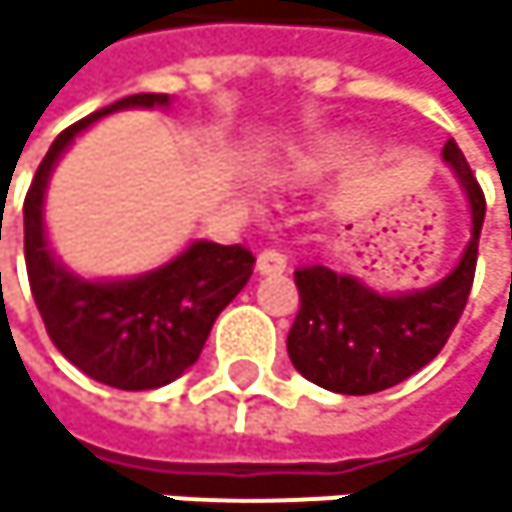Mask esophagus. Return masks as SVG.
Masks as SVG:
<instances>
[{"label":"esophagus","mask_w":512,"mask_h":512,"mask_svg":"<svg viewBox=\"0 0 512 512\" xmlns=\"http://www.w3.org/2000/svg\"><path fill=\"white\" fill-rule=\"evenodd\" d=\"M285 267H288L285 254H279V251H273V248H264V251L258 254V273H261V276H276V273H282Z\"/></svg>","instance_id":"1"}]
</instances>
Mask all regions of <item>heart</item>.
I'll return each mask as SVG.
<instances>
[{
	"instance_id": "heart-1",
	"label": "heart",
	"mask_w": 512,
	"mask_h": 512,
	"mask_svg": "<svg viewBox=\"0 0 512 512\" xmlns=\"http://www.w3.org/2000/svg\"><path fill=\"white\" fill-rule=\"evenodd\" d=\"M341 156V144H316L310 150H301L298 156H291L288 171L298 174V178H307V174H319L328 165H334Z\"/></svg>"
}]
</instances>
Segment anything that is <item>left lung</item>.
Instances as JSON below:
<instances>
[{"label":"left lung","instance_id":"left-lung-1","mask_svg":"<svg viewBox=\"0 0 512 512\" xmlns=\"http://www.w3.org/2000/svg\"><path fill=\"white\" fill-rule=\"evenodd\" d=\"M442 159L458 174L473 214L461 261L439 282L399 294H381L322 264L294 270L301 310L288 331V356L307 381L344 396L381 393L433 362L455 331L473 288L485 196L455 141H445Z\"/></svg>","mask_w":512,"mask_h":512}]
</instances>
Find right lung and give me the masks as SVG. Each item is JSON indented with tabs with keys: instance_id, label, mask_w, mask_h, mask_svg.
<instances>
[{
	"instance_id": "1",
	"label": "right lung",
	"mask_w": 512,
	"mask_h": 512,
	"mask_svg": "<svg viewBox=\"0 0 512 512\" xmlns=\"http://www.w3.org/2000/svg\"><path fill=\"white\" fill-rule=\"evenodd\" d=\"M128 107H168V94H128L54 137L24 199V258L54 347L107 387L156 390L199 359L214 319L245 288L254 254L196 239L178 258L131 279H82L54 258L42 218L51 171L79 131Z\"/></svg>"
}]
</instances>
